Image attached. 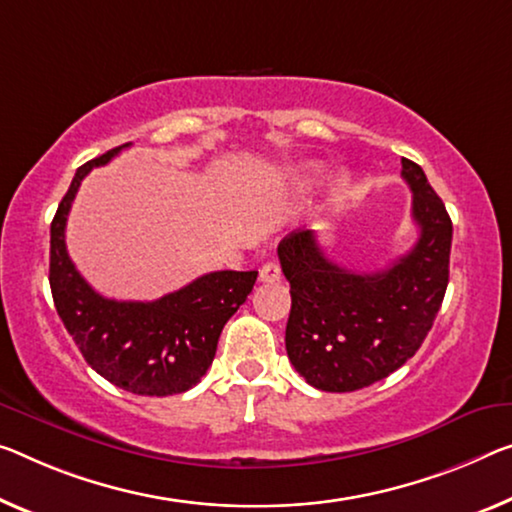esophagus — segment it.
<instances>
[{
    "mask_svg": "<svg viewBox=\"0 0 512 512\" xmlns=\"http://www.w3.org/2000/svg\"><path fill=\"white\" fill-rule=\"evenodd\" d=\"M279 279H281V267H279L277 261H267L261 267V272H258V281H263V283H272V281H279Z\"/></svg>",
    "mask_w": 512,
    "mask_h": 512,
    "instance_id": "obj_1",
    "label": "esophagus"
}]
</instances>
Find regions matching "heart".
Wrapping results in <instances>:
<instances>
[{"instance_id":"b5f03b06","label":"heart","mask_w":512,"mask_h":512,"mask_svg":"<svg viewBox=\"0 0 512 512\" xmlns=\"http://www.w3.org/2000/svg\"><path fill=\"white\" fill-rule=\"evenodd\" d=\"M338 192H341V187H338V190H336V194H334V196H338Z\"/></svg>"}]
</instances>
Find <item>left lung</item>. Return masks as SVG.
<instances>
[{"label": "left lung", "instance_id": "1", "mask_svg": "<svg viewBox=\"0 0 512 512\" xmlns=\"http://www.w3.org/2000/svg\"><path fill=\"white\" fill-rule=\"evenodd\" d=\"M412 190L416 245L380 272H352L322 254L316 235L295 231L279 242L290 283L286 350L311 387L345 393L384 380L414 357L448 286L453 224L419 164L403 157Z\"/></svg>", "mask_w": 512, "mask_h": 512}]
</instances>
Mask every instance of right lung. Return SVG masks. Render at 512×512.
I'll list each match as a JSON object with an SVG mask.
<instances>
[{
  "mask_svg": "<svg viewBox=\"0 0 512 512\" xmlns=\"http://www.w3.org/2000/svg\"><path fill=\"white\" fill-rule=\"evenodd\" d=\"M128 146L77 169L50 226V288L61 322L93 371L137 396H174L206 375L219 334L245 304L258 272L203 274L155 302H119L96 293L70 261L66 219L84 176Z\"/></svg>",
  "mask_w": 512,
  "mask_h": 512,
  "instance_id": "1",
  "label": "right lung"
}]
</instances>
